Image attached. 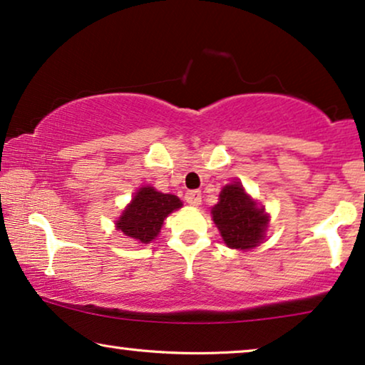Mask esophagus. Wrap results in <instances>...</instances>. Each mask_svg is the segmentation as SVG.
Listing matches in <instances>:
<instances>
[{
    "instance_id": "esophagus-1",
    "label": "esophagus",
    "mask_w": 365,
    "mask_h": 365,
    "mask_svg": "<svg viewBox=\"0 0 365 365\" xmlns=\"http://www.w3.org/2000/svg\"><path fill=\"white\" fill-rule=\"evenodd\" d=\"M185 200H187L188 205L198 207V205H200V203H202V192H200V190H190V192H187Z\"/></svg>"
}]
</instances>
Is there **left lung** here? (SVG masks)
<instances>
[{
	"instance_id": "1",
	"label": "left lung",
	"mask_w": 365,
	"mask_h": 365,
	"mask_svg": "<svg viewBox=\"0 0 365 365\" xmlns=\"http://www.w3.org/2000/svg\"><path fill=\"white\" fill-rule=\"evenodd\" d=\"M212 218L227 247L239 250L262 244L269 225L265 208L257 207L239 182L222 188L218 203L212 208Z\"/></svg>"
}]
</instances>
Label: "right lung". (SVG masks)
Wrapping results in <instances>:
<instances>
[{"label": "right lung", "instance_id": "add662e5", "mask_svg": "<svg viewBox=\"0 0 365 365\" xmlns=\"http://www.w3.org/2000/svg\"><path fill=\"white\" fill-rule=\"evenodd\" d=\"M180 207L182 200L178 197L147 185L138 188L115 225L138 244H150L158 235L165 218Z\"/></svg>", "mask_w": 365, "mask_h": 365}]
</instances>
